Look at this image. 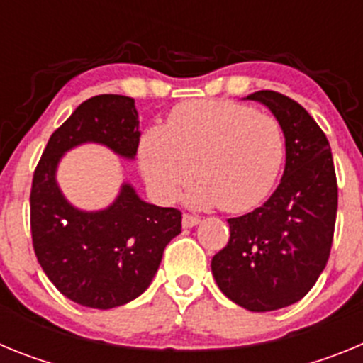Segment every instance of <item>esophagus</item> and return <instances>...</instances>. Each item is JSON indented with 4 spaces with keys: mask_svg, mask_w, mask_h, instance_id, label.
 I'll return each mask as SVG.
<instances>
[{
    "mask_svg": "<svg viewBox=\"0 0 363 363\" xmlns=\"http://www.w3.org/2000/svg\"><path fill=\"white\" fill-rule=\"evenodd\" d=\"M182 223H184L185 229H191V227H194V225H198V223H200V218L194 216V214L185 213L184 218H182Z\"/></svg>",
    "mask_w": 363,
    "mask_h": 363,
    "instance_id": "1",
    "label": "esophagus"
}]
</instances>
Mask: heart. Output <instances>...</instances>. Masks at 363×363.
<instances>
[{
  "instance_id": "b5f03b06",
  "label": "heart",
  "mask_w": 363,
  "mask_h": 363,
  "mask_svg": "<svg viewBox=\"0 0 363 363\" xmlns=\"http://www.w3.org/2000/svg\"><path fill=\"white\" fill-rule=\"evenodd\" d=\"M285 138L280 121L230 99L178 105L165 127H152L140 143V163L154 192L172 200L189 184L192 205L242 213L264 200L280 174Z\"/></svg>"
}]
</instances>
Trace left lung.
<instances>
[{
  "mask_svg": "<svg viewBox=\"0 0 363 363\" xmlns=\"http://www.w3.org/2000/svg\"><path fill=\"white\" fill-rule=\"evenodd\" d=\"M285 136V171L262 207L229 218L230 238L211 262L229 300L255 313L306 296L325 269L335 234L338 185L331 145L309 112L289 96L258 91Z\"/></svg>",
  "mask_w": 363,
  "mask_h": 363,
  "instance_id": "1",
  "label": "left lung"
}]
</instances>
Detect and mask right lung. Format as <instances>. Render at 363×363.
Returning <instances> with one entry per match:
<instances>
[{
	"mask_svg": "<svg viewBox=\"0 0 363 363\" xmlns=\"http://www.w3.org/2000/svg\"><path fill=\"white\" fill-rule=\"evenodd\" d=\"M89 142L133 160L140 143L134 99L94 96L54 130L32 178V245L63 296L83 307L112 309L149 287L167 243L182 233V213L147 203L130 184L121 185L107 209L72 207L57 187L56 169L67 150Z\"/></svg>",
	"mask_w": 363,
	"mask_h": 363,
	"instance_id": "obj_1",
	"label": "right lung"
}]
</instances>
